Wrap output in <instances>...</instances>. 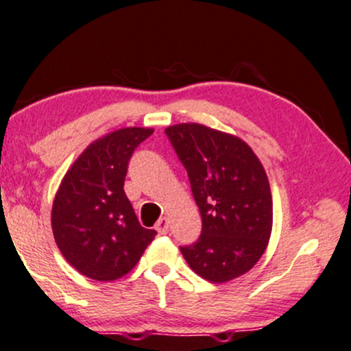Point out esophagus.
I'll return each instance as SVG.
<instances>
[{"label": "esophagus", "instance_id": "obj_1", "mask_svg": "<svg viewBox=\"0 0 351 351\" xmlns=\"http://www.w3.org/2000/svg\"><path fill=\"white\" fill-rule=\"evenodd\" d=\"M156 231L159 232V234H167L169 232V221L166 216H162L161 219H159L158 223H156Z\"/></svg>", "mask_w": 351, "mask_h": 351}]
</instances>
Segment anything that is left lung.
I'll use <instances>...</instances> for the list:
<instances>
[{"label": "left lung", "instance_id": "1", "mask_svg": "<svg viewBox=\"0 0 351 351\" xmlns=\"http://www.w3.org/2000/svg\"><path fill=\"white\" fill-rule=\"evenodd\" d=\"M164 133L187 171L202 215L200 237L180 245L184 258L213 283L245 274L262 257L274 219L261 161L239 138L203 125H172Z\"/></svg>", "mask_w": 351, "mask_h": 351}]
</instances>
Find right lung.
<instances>
[{"label":"right lung","mask_w":351,"mask_h":351,"mask_svg":"<svg viewBox=\"0 0 351 351\" xmlns=\"http://www.w3.org/2000/svg\"><path fill=\"white\" fill-rule=\"evenodd\" d=\"M151 128H122L88 146L56 192L51 229L63 257L88 278L112 281L128 274L154 239L143 228L123 182L135 149Z\"/></svg>","instance_id":"add662e5"}]
</instances>
